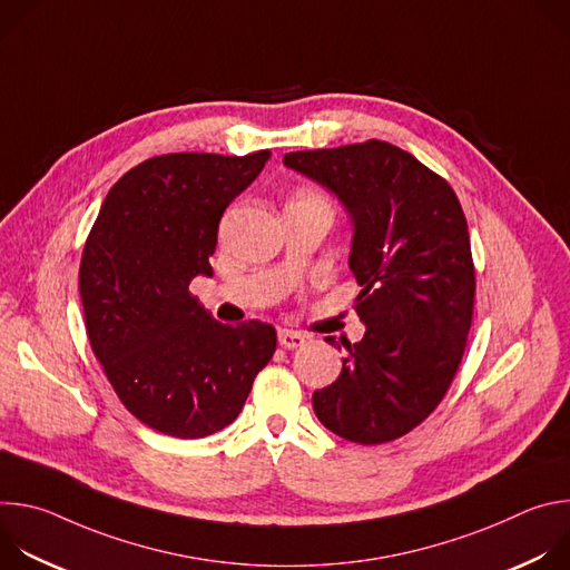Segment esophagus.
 I'll list each match as a JSON object with an SVG mask.
<instances>
[{"label":"esophagus","mask_w":570,"mask_h":570,"mask_svg":"<svg viewBox=\"0 0 570 570\" xmlns=\"http://www.w3.org/2000/svg\"><path fill=\"white\" fill-rule=\"evenodd\" d=\"M277 341H279V345H282L284 350H297V347L304 345V336L297 334V332H288V330H282V332L277 334Z\"/></svg>","instance_id":"esophagus-1"}]
</instances>
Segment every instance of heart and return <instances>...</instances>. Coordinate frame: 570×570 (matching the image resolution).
Here are the masks:
<instances>
[{"instance_id":"1","label":"heart","mask_w":570,"mask_h":570,"mask_svg":"<svg viewBox=\"0 0 570 570\" xmlns=\"http://www.w3.org/2000/svg\"><path fill=\"white\" fill-rule=\"evenodd\" d=\"M295 200H304V203H315V205H322V207H330V200L324 198L322 194H317V191H299L297 196H295ZM332 209V207H330Z\"/></svg>"}]
</instances>
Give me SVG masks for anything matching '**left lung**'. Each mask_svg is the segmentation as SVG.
<instances>
[{
  "instance_id": "obj_1",
  "label": "left lung",
  "mask_w": 570,
  "mask_h": 570,
  "mask_svg": "<svg viewBox=\"0 0 570 570\" xmlns=\"http://www.w3.org/2000/svg\"><path fill=\"white\" fill-rule=\"evenodd\" d=\"M284 165L350 212V271L363 288L365 336L343 343V372L313 392V411L343 440L392 442L438 409L466 347L475 275L464 212L444 178L387 141L286 153Z\"/></svg>"
}]
</instances>
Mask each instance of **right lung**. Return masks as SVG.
I'll list each match as a JSON object with an SVG mask.
<instances>
[{"instance_id":"obj_1","label":"right lung","mask_w":570,"mask_h":570,"mask_svg":"<svg viewBox=\"0 0 570 570\" xmlns=\"http://www.w3.org/2000/svg\"><path fill=\"white\" fill-rule=\"evenodd\" d=\"M268 159L150 157L115 183L86 240L78 288L92 352L126 409L165 435L196 440L232 424L275 354L271 324H220L189 293L212 275L225 207Z\"/></svg>"}]
</instances>
